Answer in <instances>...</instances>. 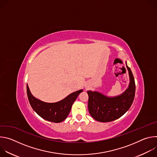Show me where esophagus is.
I'll use <instances>...</instances> for the list:
<instances>
[{"instance_id":"esophagus-1","label":"esophagus","mask_w":157,"mask_h":157,"mask_svg":"<svg viewBox=\"0 0 157 157\" xmlns=\"http://www.w3.org/2000/svg\"><path fill=\"white\" fill-rule=\"evenodd\" d=\"M85 86L86 88H88V87H89V86H88L87 84H85V86Z\"/></svg>"}]
</instances>
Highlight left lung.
I'll use <instances>...</instances> for the list:
<instances>
[{"label": "left lung", "instance_id": "obj_1", "mask_svg": "<svg viewBox=\"0 0 157 157\" xmlns=\"http://www.w3.org/2000/svg\"><path fill=\"white\" fill-rule=\"evenodd\" d=\"M125 64L130 82L123 93L114 97H108L98 91H87L89 114L96 121L101 122L115 121L122 116L130 107L135 97L136 84L127 61Z\"/></svg>", "mask_w": 157, "mask_h": 157}]
</instances>
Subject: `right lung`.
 <instances>
[{"label": "right lung", "mask_w": 157, "mask_h": 157, "mask_svg": "<svg viewBox=\"0 0 157 157\" xmlns=\"http://www.w3.org/2000/svg\"><path fill=\"white\" fill-rule=\"evenodd\" d=\"M82 91V89H80L70 94L60 101L48 103L35 98L32 94L28 84L27 85V96L32 109L44 120L55 123L61 122L66 119L70 113L73 104Z\"/></svg>", "instance_id": "obj_1"}]
</instances>
